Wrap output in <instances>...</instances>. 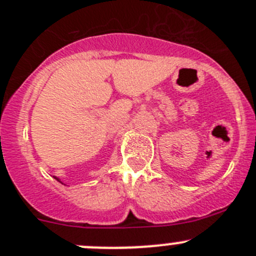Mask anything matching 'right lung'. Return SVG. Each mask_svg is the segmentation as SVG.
Wrapping results in <instances>:
<instances>
[{"instance_id":"right-lung-1","label":"right lung","mask_w":256,"mask_h":256,"mask_svg":"<svg viewBox=\"0 0 256 256\" xmlns=\"http://www.w3.org/2000/svg\"><path fill=\"white\" fill-rule=\"evenodd\" d=\"M56 180H58V182H60V183H62V180H58V178H56Z\"/></svg>"}]
</instances>
